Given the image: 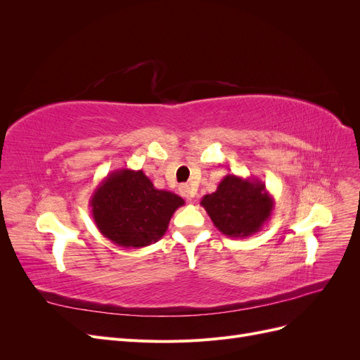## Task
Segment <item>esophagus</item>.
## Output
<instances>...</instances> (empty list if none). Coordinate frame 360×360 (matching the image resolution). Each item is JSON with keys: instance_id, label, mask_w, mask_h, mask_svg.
<instances>
[{"instance_id": "34e87169", "label": "esophagus", "mask_w": 360, "mask_h": 360, "mask_svg": "<svg viewBox=\"0 0 360 360\" xmlns=\"http://www.w3.org/2000/svg\"><path fill=\"white\" fill-rule=\"evenodd\" d=\"M179 189H180V193L183 195V197L188 198V201H192V200H193L195 192H193V189L189 186L188 183H186V184H180Z\"/></svg>"}]
</instances>
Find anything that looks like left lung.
Wrapping results in <instances>:
<instances>
[{
  "label": "left lung",
  "instance_id": "left-lung-1",
  "mask_svg": "<svg viewBox=\"0 0 360 360\" xmlns=\"http://www.w3.org/2000/svg\"><path fill=\"white\" fill-rule=\"evenodd\" d=\"M224 236L245 238L258 233L269 222L275 201L266 184L255 177L228 174L213 193L200 202Z\"/></svg>",
  "mask_w": 360,
  "mask_h": 360
}]
</instances>
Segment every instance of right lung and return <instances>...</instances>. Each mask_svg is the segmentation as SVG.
Segmentation results:
<instances>
[{
  "label": "right lung",
  "mask_w": 360,
  "mask_h": 360,
  "mask_svg": "<svg viewBox=\"0 0 360 360\" xmlns=\"http://www.w3.org/2000/svg\"><path fill=\"white\" fill-rule=\"evenodd\" d=\"M184 200L156 189L143 169L122 168L108 174L90 198L97 230L122 248L156 243Z\"/></svg>",
  "instance_id": "1"
}]
</instances>
